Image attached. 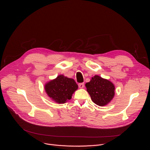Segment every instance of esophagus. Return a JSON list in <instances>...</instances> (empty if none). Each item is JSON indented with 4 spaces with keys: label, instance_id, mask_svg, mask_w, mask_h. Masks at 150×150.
<instances>
[{
    "label": "esophagus",
    "instance_id": "1",
    "mask_svg": "<svg viewBox=\"0 0 150 150\" xmlns=\"http://www.w3.org/2000/svg\"><path fill=\"white\" fill-rule=\"evenodd\" d=\"M78 86L79 88H83L84 87V83H79L78 84Z\"/></svg>",
    "mask_w": 150,
    "mask_h": 150
}]
</instances>
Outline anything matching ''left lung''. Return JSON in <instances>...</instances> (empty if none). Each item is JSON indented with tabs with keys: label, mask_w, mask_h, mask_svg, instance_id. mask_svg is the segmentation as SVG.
Listing matches in <instances>:
<instances>
[{
	"label": "left lung",
	"mask_w": 150,
	"mask_h": 150,
	"mask_svg": "<svg viewBox=\"0 0 150 150\" xmlns=\"http://www.w3.org/2000/svg\"><path fill=\"white\" fill-rule=\"evenodd\" d=\"M85 87L92 101L100 106L108 104L115 96L114 84L98 75L92 77L89 82L85 83Z\"/></svg>",
	"instance_id": "left-lung-1"
}]
</instances>
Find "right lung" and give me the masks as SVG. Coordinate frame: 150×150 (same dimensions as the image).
I'll use <instances>...</instances> for the list:
<instances>
[{
	"mask_svg": "<svg viewBox=\"0 0 150 150\" xmlns=\"http://www.w3.org/2000/svg\"><path fill=\"white\" fill-rule=\"evenodd\" d=\"M78 87L74 79L63 75L57 76L45 84V89L49 97L57 103H65L71 100Z\"/></svg>",
	"mask_w": 150,
	"mask_h": 150,
	"instance_id": "right-lung-1",
	"label": "right lung"
}]
</instances>
